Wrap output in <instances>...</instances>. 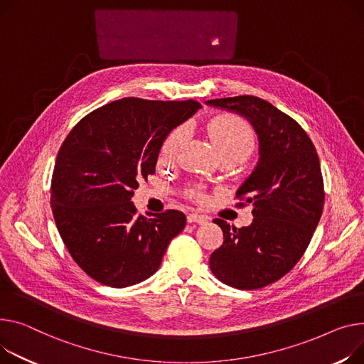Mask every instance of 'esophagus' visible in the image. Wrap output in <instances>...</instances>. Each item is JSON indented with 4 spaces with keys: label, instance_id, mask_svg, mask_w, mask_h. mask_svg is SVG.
<instances>
[{
    "label": "esophagus",
    "instance_id": "1",
    "mask_svg": "<svg viewBox=\"0 0 364 364\" xmlns=\"http://www.w3.org/2000/svg\"><path fill=\"white\" fill-rule=\"evenodd\" d=\"M208 220H209V218L206 215H199V213H188L187 215V223L188 224H195V223L205 224V223H208Z\"/></svg>",
    "mask_w": 364,
    "mask_h": 364
}]
</instances>
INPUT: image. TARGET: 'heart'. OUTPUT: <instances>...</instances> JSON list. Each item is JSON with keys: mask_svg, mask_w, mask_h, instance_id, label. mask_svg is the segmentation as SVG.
<instances>
[{"mask_svg": "<svg viewBox=\"0 0 364 364\" xmlns=\"http://www.w3.org/2000/svg\"><path fill=\"white\" fill-rule=\"evenodd\" d=\"M208 134L210 136L215 148L223 154H235L240 158H245L255 144V133L245 119L234 115H224L212 119L206 127ZM186 137V130L180 129L169 134L161 149L162 161H173L181 146ZM188 196L191 199L202 200L203 193L200 188L195 187L188 190Z\"/></svg>", "mask_w": 364, "mask_h": 364, "instance_id": "obj_1", "label": "heart"}]
</instances>
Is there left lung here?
<instances>
[{"instance_id":"left-lung-1","label":"left lung","mask_w":364,"mask_h":364,"mask_svg":"<svg viewBox=\"0 0 364 364\" xmlns=\"http://www.w3.org/2000/svg\"><path fill=\"white\" fill-rule=\"evenodd\" d=\"M208 105L246 117L259 137V161L237 190V206H253L249 227L213 221L224 243L209 259L212 274L238 289H257L291 271L304 255L325 203L319 156L303 127L257 96L210 100Z\"/></svg>"}]
</instances>
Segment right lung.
<instances>
[{
	"mask_svg": "<svg viewBox=\"0 0 364 364\" xmlns=\"http://www.w3.org/2000/svg\"><path fill=\"white\" fill-rule=\"evenodd\" d=\"M199 108L193 100L124 98L83 117L63 141L51 208L68 253L95 281L124 288L148 279L186 227L180 210L137 215L132 198L155 174L169 132Z\"/></svg>",
	"mask_w": 364,
	"mask_h": 364,
	"instance_id": "1",
	"label": "right lung"
}]
</instances>
